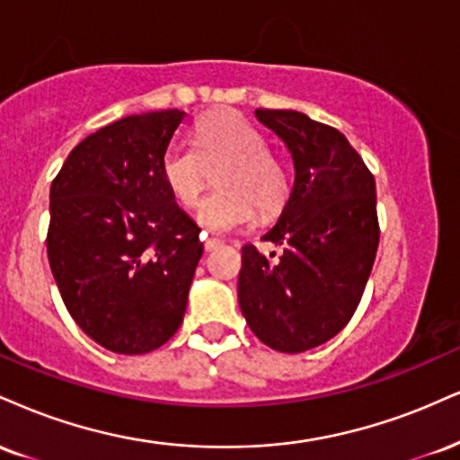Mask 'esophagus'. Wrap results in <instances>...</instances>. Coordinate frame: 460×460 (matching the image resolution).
<instances>
[{"mask_svg": "<svg viewBox=\"0 0 460 460\" xmlns=\"http://www.w3.org/2000/svg\"><path fill=\"white\" fill-rule=\"evenodd\" d=\"M201 240H203V248H206L208 252L209 251H216V248L223 244V242L216 240V237H208V234H201Z\"/></svg>", "mask_w": 460, "mask_h": 460, "instance_id": "34e87169", "label": "esophagus"}]
</instances>
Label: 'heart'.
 Returning <instances> with one entry per match:
<instances>
[{"label":"heart","mask_w":460,"mask_h":460,"mask_svg":"<svg viewBox=\"0 0 460 460\" xmlns=\"http://www.w3.org/2000/svg\"><path fill=\"white\" fill-rule=\"evenodd\" d=\"M220 192L208 197L197 220L212 234L237 229L259 216L279 212L287 197V175L268 154L263 135L246 119L223 113L197 124L195 141H175L164 149L160 175L180 206L195 208L209 171Z\"/></svg>","instance_id":"b5f03b06"}]
</instances>
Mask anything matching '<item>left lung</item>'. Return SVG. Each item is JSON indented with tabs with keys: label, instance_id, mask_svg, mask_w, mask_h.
Masks as SVG:
<instances>
[{
	"label": "left lung",
	"instance_id": "1",
	"mask_svg": "<svg viewBox=\"0 0 460 460\" xmlns=\"http://www.w3.org/2000/svg\"><path fill=\"white\" fill-rule=\"evenodd\" d=\"M254 118L289 149L293 186L261 235L283 257L242 248L237 300L263 345L302 353L334 339L362 300L379 246L375 177L332 126L291 109H257Z\"/></svg>",
	"mask_w": 460,
	"mask_h": 460
}]
</instances>
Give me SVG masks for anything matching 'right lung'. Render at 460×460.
I'll return each mask as SVG.
<instances>
[{
	"label": "right lung",
	"instance_id": "obj_1",
	"mask_svg": "<svg viewBox=\"0 0 460 460\" xmlns=\"http://www.w3.org/2000/svg\"><path fill=\"white\" fill-rule=\"evenodd\" d=\"M184 111L128 115L83 139L51 184L49 263L76 325L124 356L158 349L180 328L203 254L160 160Z\"/></svg>",
	"mask_w": 460,
	"mask_h": 460
}]
</instances>
